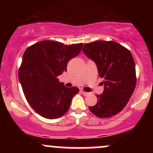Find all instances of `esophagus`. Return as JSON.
<instances>
[{
	"label": "esophagus",
	"instance_id": "34e87169",
	"mask_svg": "<svg viewBox=\"0 0 153 153\" xmlns=\"http://www.w3.org/2000/svg\"><path fill=\"white\" fill-rule=\"evenodd\" d=\"M81 93H82L84 96H87V95H89L88 93H87V92H85V91H81Z\"/></svg>",
	"mask_w": 153,
	"mask_h": 153
}]
</instances>
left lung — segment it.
<instances>
[{"instance_id":"left-lung-1","label":"left lung","mask_w":153,"mask_h":153,"mask_svg":"<svg viewBox=\"0 0 153 153\" xmlns=\"http://www.w3.org/2000/svg\"><path fill=\"white\" fill-rule=\"evenodd\" d=\"M83 46V52L95 62L104 79L103 93L97 95V103L89 109L99 118H110L125 108L134 91V60L128 49L114 41H95Z\"/></svg>"}]
</instances>
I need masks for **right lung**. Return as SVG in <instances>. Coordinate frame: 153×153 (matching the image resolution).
<instances>
[{"instance_id":"right-lung-1","label":"right lung","mask_w":153,"mask_h":153,"mask_svg":"<svg viewBox=\"0 0 153 153\" xmlns=\"http://www.w3.org/2000/svg\"><path fill=\"white\" fill-rule=\"evenodd\" d=\"M82 46V43L65 45L45 40L25 51L19 80L28 104L41 116L56 119L68 111L72 97L79 90L65 87L57 76L67 72L68 61L80 53Z\"/></svg>"}]
</instances>
